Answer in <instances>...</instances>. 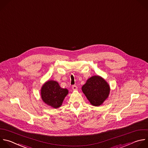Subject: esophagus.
<instances>
[{
	"label": "esophagus",
	"instance_id": "esophagus-1",
	"mask_svg": "<svg viewBox=\"0 0 148 148\" xmlns=\"http://www.w3.org/2000/svg\"><path fill=\"white\" fill-rule=\"evenodd\" d=\"M72 88H73V89L74 90H77V86L74 85H73Z\"/></svg>",
	"mask_w": 148,
	"mask_h": 148
}]
</instances>
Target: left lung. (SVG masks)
Instances as JSON below:
<instances>
[{"label": "left lung", "mask_w": 148, "mask_h": 148, "mask_svg": "<svg viewBox=\"0 0 148 148\" xmlns=\"http://www.w3.org/2000/svg\"><path fill=\"white\" fill-rule=\"evenodd\" d=\"M82 90L92 105L99 106L108 97L110 86L103 78L94 75L88 79Z\"/></svg>", "instance_id": "1"}]
</instances>
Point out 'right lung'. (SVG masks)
I'll list each match as a JSON object with an SVG mask.
<instances>
[{
	"mask_svg": "<svg viewBox=\"0 0 148 148\" xmlns=\"http://www.w3.org/2000/svg\"><path fill=\"white\" fill-rule=\"evenodd\" d=\"M69 93V90L60 86L58 82L53 80L45 82L41 88V98L47 105L53 108H59Z\"/></svg>",
	"mask_w": 148,
	"mask_h": 148,
	"instance_id": "obj_1",
	"label": "right lung"
}]
</instances>
